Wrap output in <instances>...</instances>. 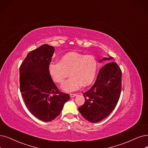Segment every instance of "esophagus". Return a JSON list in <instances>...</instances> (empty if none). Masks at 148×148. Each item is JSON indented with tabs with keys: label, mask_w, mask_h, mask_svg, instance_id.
Here are the masks:
<instances>
[{
	"label": "esophagus",
	"mask_w": 148,
	"mask_h": 148,
	"mask_svg": "<svg viewBox=\"0 0 148 148\" xmlns=\"http://www.w3.org/2000/svg\"><path fill=\"white\" fill-rule=\"evenodd\" d=\"M76 96V94H73V93H70V97L71 98H73V97H75Z\"/></svg>",
	"instance_id": "34e87169"
}]
</instances>
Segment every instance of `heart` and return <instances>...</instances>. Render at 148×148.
Listing matches in <instances>:
<instances>
[{
	"mask_svg": "<svg viewBox=\"0 0 148 148\" xmlns=\"http://www.w3.org/2000/svg\"><path fill=\"white\" fill-rule=\"evenodd\" d=\"M98 67L97 59L91 55L70 52L62 56L60 62H53L49 72L53 80L62 84L70 75L71 78L62 86L65 91H73L82 85L87 86L93 82Z\"/></svg>",
	"mask_w": 148,
	"mask_h": 148,
	"instance_id": "obj_1",
	"label": "heart"
}]
</instances>
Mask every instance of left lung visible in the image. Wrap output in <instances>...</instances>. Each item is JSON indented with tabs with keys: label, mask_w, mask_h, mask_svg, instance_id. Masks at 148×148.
Wrapping results in <instances>:
<instances>
[{
	"label": "left lung",
	"mask_w": 148,
	"mask_h": 148,
	"mask_svg": "<svg viewBox=\"0 0 148 148\" xmlns=\"http://www.w3.org/2000/svg\"><path fill=\"white\" fill-rule=\"evenodd\" d=\"M111 59L104 58L99 62ZM121 74L120 67L114 62L106 64L99 70L95 82L83 93L85 103L78 108L86 120L98 123L113 111L120 97Z\"/></svg>",
	"instance_id": "left-lung-1"
}]
</instances>
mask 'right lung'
<instances>
[{
	"instance_id": "add662e5",
	"label": "right lung",
	"mask_w": 148,
	"mask_h": 148,
	"mask_svg": "<svg viewBox=\"0 0 148 148\" xmlns=\"http://www.w3.org/2000/svg\"><path fill=\"white\" fill-rule=\"evenodd\" d=\"M53 47L47 44L29 51L20 66V91L28 110L45 122L60 114L69 95L60 92L49 72Z\"/></svg>"
}]
</instances>
